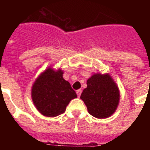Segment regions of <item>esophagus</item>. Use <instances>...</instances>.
Returning a JSON list of instances; mask_svg holds the SVG:
<instances>
[{"label": "esophagus", "mask_w": 150, "mask_h": 150, "mask_svg": "<svg viewBox=\"0 0 150 150\" xmlns=\"http://www.w3.org/2000/svg\"><path fill=\"white\" fill-rule=\"evenodd\" d=\"M76 93H77L78 97H79L81 96V93H82V89H78L77 91H76Z\"/></svg>", "instance_id": "obj_1"}]
</instances>
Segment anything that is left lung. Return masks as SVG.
Listing matches in <instances>:
<instances>
[{
	"label": "left lung",
	"instance_id": "8db88e82",
	"mask_svg": "<svg viewBox=\"0 0 150 150\" xmlns=\"http://www.w3.org/2000/svg\"><path fill=\"white\" fill-rule=\"evenodd\" d=\"M87 88L80 98L86 105L88 111L96 118L111 116L118 105L120 93L116 83L109 75L95 74L87 80Z\"/></svg>",
	"mask_w": 150,
	"mask_h": 150
}]
</instances>
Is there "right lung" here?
<instances>
[{"label":"right lung","mask_w":150,"mask_h":150,"mask_svg":"<svg viewBox=\"0 0 150 150\" xmlns=\"http://www.w3.org/2000/svg\"><path fill=\"white\" fill-rule=\"evenodd\" d=\"M77 97L70 83L64 79L63 71L48 68L34 82L32 99L44 116L57 117L64 113L71 100Z\"/></svg>","instance_id":"1"}]
</instances>
